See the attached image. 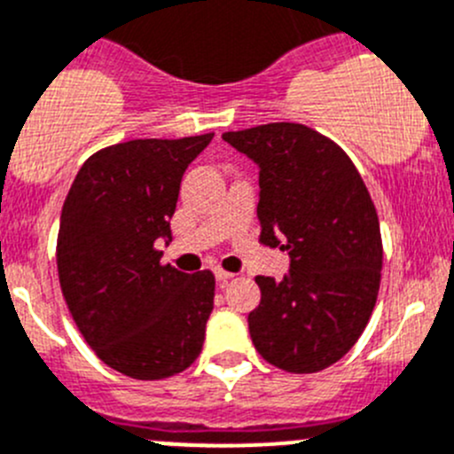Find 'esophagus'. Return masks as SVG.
I'll list each match as a JSON object with an SVG mask.
<instances>
[{"mask_svg":"<svg viewBox=\"0 0 454 454\" xmlns=\"http://www.w3.org/2000/svg\"><path fill=\"white\" fill-rule=\"evenodd\" d=\"M232 277H235V275H232V272L222 270V268H217V270H215V279H217L219 286H223L228 279H232Z\"/></svg>","mask_w":454,"mask_h":454,"instance_id":"esophagus-1","label":"esophagus"}]
</instances>
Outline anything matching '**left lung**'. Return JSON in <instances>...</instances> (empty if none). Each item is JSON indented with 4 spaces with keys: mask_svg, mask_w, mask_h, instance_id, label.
Masks as SVG:
<instances>
[{
    "mask_svg": "<svg viewBox=\"0 0 454 454\" xmlns=\"http://www.w3.org/2000/svg\"><path fill=\"white\" fill-rule=\"evenodd\" d=\"M222 137L259 166V241L290 254L281 281L254 277V348L286 372L324 371L357 344L380 293L384 248L371 192L350 157L303 124Z\"/></svg>",
    "mask_w": 454,
    "mask_h": 454,
    "instance_id": "obj_1",
    "label": "left lung"
}]
</instances>
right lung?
I'll return each instance as SVG.
<instances>
[{
	"label": "right lung",
	"instance_id": "1",
	"mask_svg": "<svg viewBox=\"0 0 454 454\" xmlns=\"http://www.w3.org/2000/svg\"><path fill=\"white\" fill-rule=\"evenodd\" d=\"M210 139L101 148L83 161L61 208L57 272L70 315L97 357L133 380L177 375L204 346L213 272L164 266L157 241L173 239L179 184Z\"/></svg>",
	"mask_w": 454,
	"mask_h": 454
}]
</instances>
